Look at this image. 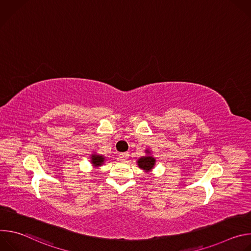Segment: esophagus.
I'll return each mask as SVG.
<instances>
[{"instance_id":"obj_1","label":"esophagus","mask_w":251,"mask_h":251,"mask_svg":"<svg viewBox=\"0 0 251 251\" xmlns=\"http://www.w3.org/2000/svg\"><path fill=\"white\" fill-rule=\"evenodd\" d=\"M128 157H129V154H128V153H121V154H119V160H120V161L125 162V161L128 159Z\"/></svg>"}]
</instances>
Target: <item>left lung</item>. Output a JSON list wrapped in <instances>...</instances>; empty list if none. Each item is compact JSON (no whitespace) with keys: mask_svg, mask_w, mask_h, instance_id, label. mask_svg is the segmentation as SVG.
I'll list each match as a JSON object with an SVG mask.
<instances>
[{"mask_svg":"<svg viewBox=\"0 0 251 251\" xmlns=\"http://www.w3.org/2000/svg\"><path fill=\"white\" fill-rule=\"evenodd\" d=\"M156 160L151 157V156H147V157H142L138 160V165L141 169L145 170L146 172H149L155 165Z\"/></svg>","mask_w":251,"mask_h":251,"instance_id":"1","label":"left lung"}]
</instances>
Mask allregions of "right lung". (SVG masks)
<instances>
[{"label": "right lung", "instance_id": "add662e5", "mask_svg": "<svg viewBox=\"0 0 251 251\" xmlns=\"http://www.w3.org/2000/svg\"><path fill=\"white\" fill-rule=\"evenodd\" d=\"M104 161V158L102 156H97V155H93L92 158H91V163L97 167V166H100Z\"/></svg>", "mask_w": 251, "mask_h": 251}]
</instances>
